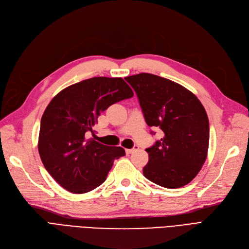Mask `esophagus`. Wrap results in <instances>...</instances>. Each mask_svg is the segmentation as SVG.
Segmentation results:
<instances>
[{
	"mask_svg": "<svg viewBox=\"0 0 249 249\" xmlns=\"http://www.w3.org/2000/svg\"><path fill=\"white\" fill-rule=\"evenodd\" d=\"M137 149H138V146H137V145H134L133 148H128V149H126V154H127V155H130V154L134 153V151H136Z\"/></svg>",
	"mask_w": 249,
	"mask_h": 249,
	"instance_id": "esophagus-1",
	"label": "esophagus"
}]
</instances>
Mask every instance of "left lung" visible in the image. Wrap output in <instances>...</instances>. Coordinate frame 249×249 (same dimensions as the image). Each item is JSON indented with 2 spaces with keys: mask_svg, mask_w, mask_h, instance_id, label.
Here are the masks:
<instances>
[{
  "mask_svg": "<svg viewBox=\"0 0 249 249\" xmlns=\"http://www.w3.org/2000/svg\"><path fill=\"white\" fill-rule=\"evenodd\" d=\"M125 80L137 94L146 124L164 133L145 149L144 177L170 189L188 184L208 156L210 125L203 106L184 86L154 74L140 73Z\"/></svg>",
  "mask_w": 249,
  "mask_h": 249,
  "instance_id": "left-lung-1",
  "label": "left lung"
}]
</instances>
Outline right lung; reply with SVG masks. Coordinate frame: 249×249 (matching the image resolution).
Returning a JSON list of instances; mask_svg holds the SVG:
<instances>
[{"label": "right lung", "instance_id": "right-lung-1", "mask_svg": "<svg viewBox=\"0 0 249 249\" xmlns=\"http://www.w3.org/2000/svg\"><path fill=\"white\" fill-rule=\"evenodd\" d=\"M132 96L121 77H93L68 86L50 102L41 117L37 146L42 164L63 188L73 193L96 188L114 160L125 156L123 147L88 139L86 133H93L103 111Z\"/></svg>", "mask_w": 249, "mask_h": 249}]
</instances>
